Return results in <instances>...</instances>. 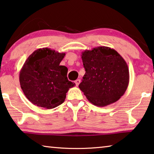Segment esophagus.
<instances>
[{"label":"esophagus","mask_w":154,"mask_h":154,"mask_svg":"<svg viewBox=\"0 0 154 154\" xmlns=\"http://www.w3.org/2000/svg\"><path fill=\"white\" fill-rule=\"evenodd\" d=\"M74 82H75V85H76V86H79V84L80 83V79L75 80Z\"/></svg>","instance_id":"obj_1"}]
</instances>
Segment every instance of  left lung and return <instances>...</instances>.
<instances>
[{
  "label": "left lung",
  "mask_w": 154,
  "mask_h": 154,
  "mask_svg": "<svg viewBox=\"0 0 154 154\" xmlns=\"http://www.w3.org/2000/svg\"><path fill=\"white\" fill-rule=\"evenodd\" d=\"M85 74L79 88L97 106H106L125 94L129 84V69L114 49L99 46L82 52Z\"/></svg>",
  "instance_id": "1"
}]
</instances>
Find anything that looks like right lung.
Wrapping results in <instances>:
<instances>
[{
	"mask_svg": "<svg viewBox=\"0 0 154 154\" xmlns=\"http://www.w3.org/2000/svg\"><path fill=\"white\" fill-rule=\"evenodd\" d=\"M65 53L48 48L37 49L28 57L20 72V86L25 96L37 106L47 109L61 104L75 86L68 80L67 68L60 65Z\"/></svg>",
	"mask_w": 154,
	"mask_h": 154,
	"instance_id": "obj_1",
	"label": "right lung"
}]
</instances>
